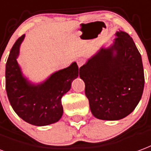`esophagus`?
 I'll list each match as a JSON object with an SVG mask.
<instances>
[{
	"instance_id": "esophagus-1",
	"label": "esophagus",
	"mask_w": 151,
	"mask_h": 151,
	"mask_svg": "<svg viewBox=\"0 0 151 151\" xmlns=\"http://www.w3.org/2000/svg\"><path fill=\"white\" fill-rule=\"evenodd\" d=\"M77 63H78V67L82 66V65L85 64V60L82 58L78 59V60H77Z\"/></svg>"
}]
</instances>
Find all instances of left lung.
<instances>
[{
	"instance_id": "8db88e82",
	"label": "left lung",
	"mask_w": 151,
	"mask_h": 151,
	"mask_svg": "<svg viewBox=\"0 0 151 151\" xmlns=\"http://www.w3.org/2000/svg\"><path fill=\"white\" fill-rule=\"evenodd\" d=\"M114 44L79 69L90 110L101 120H119L137 106L144 89L142 57L128 33L119 31Z\"/></svg>"
}]
</instances>
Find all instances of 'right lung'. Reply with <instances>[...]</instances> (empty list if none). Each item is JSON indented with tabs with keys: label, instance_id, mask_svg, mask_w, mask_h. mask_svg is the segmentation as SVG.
Here are the masks:
<instances>
[{
	"label": "right lung",
	"instance_id": "add662e5",
	"mask_svg": "<svg viewBox=\"0 0 151 151\" xmlns=\"http://www.w3.org/2000/svg\"><path fill=\"white\" fill-rule=\"evenodd\" d=\"M24 35L13 45L5 67V89L11 106L16 114L26 122L41 127L54 123L61 118V98L78 77L76 62L54 73L39 85H33L24 78L17 61L19 49Z\"/></svg>",
	"mask_w": 151,
	"mask_h": 151
}]
</instances>
